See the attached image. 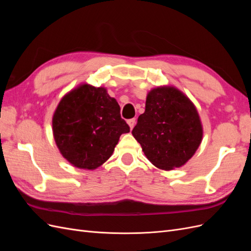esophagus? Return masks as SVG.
I'll return each instance as SVG.
<instances>
[{
    "label": "esophagus",
    "mask_w": 251,
    "mask_h": 251,
    "mask_svg": "<svg viewBox=\"0 0 251 251\" xmlns=\"http://www.w3.org/2000/svg\"><path fill=\"white\" fill-rule=\"evenodd\" d=\"M127 125H128V126H130L131 130H133V127H134L135 125H136V119H135V118H132V119H130V120H127Z\"/></svg>",
    "instance_id": "1"
}]
</instances>
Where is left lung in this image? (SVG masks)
<instances>
[{"instance_id":"8db88e82","label":"left lung","mask_w":251,"mask_h":251,"mask_svg":"<svg viewBox=\"0 0 251 251\" xmlns=\"http://www.w3.org/2000/svg\"><path fill=\"white\" fill-rule=\"evenodd\" d=\"M132 134L156 168H180L198 150L203 138L199 113L189 98L173 86L151 89L146 110Z\"/></svg>"}]
</instances>
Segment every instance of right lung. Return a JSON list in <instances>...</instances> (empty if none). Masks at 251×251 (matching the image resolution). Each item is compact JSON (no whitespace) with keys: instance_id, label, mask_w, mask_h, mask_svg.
I'll return each mask as SVG.
<instances>
[{"instance_id":"add662e5","label":"right lung","mask_w":251,"mask_h":251,"mask_svg":"<svg viewBox=\"0 0 251 251\" xmlns=\"http://www.w3.org/2000/svg\"><path fill=\"white\" fill-rule=\"evenodd\" d=\"M52 132L59 153L77 169L93 171L112 156L121 134L130 126L104 87L80 83L58 102Z\"/></svg>"}]
</instances>
